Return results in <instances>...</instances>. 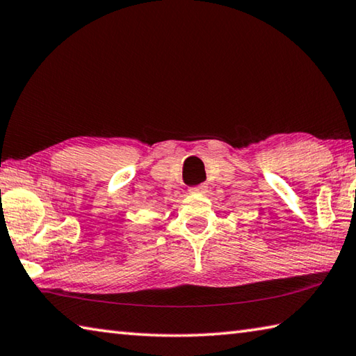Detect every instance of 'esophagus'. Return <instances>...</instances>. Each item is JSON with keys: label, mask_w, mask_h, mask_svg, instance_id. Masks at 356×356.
Listing matches in <instances>:
<instances>
[{"label": "esophagus", "mask_w": 356, "mask_h": 356, "mask_svg": "<svg viewBox=\"0 0 356 356\" xmlns=\"http://www.w3.org/2000/svg\"><path fill=\"white\" fill-rule=\"evenodd\" d=\"M207 191V186L205 185H197V186H191L190 193L191 195H202V193Z\"/></svg>", "instance_id": "34e87169"}]
</instances>
